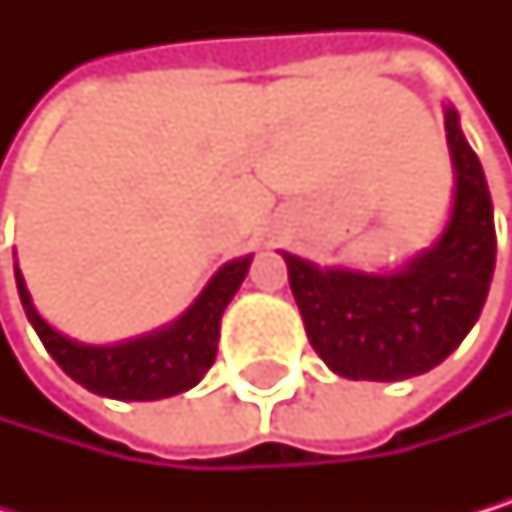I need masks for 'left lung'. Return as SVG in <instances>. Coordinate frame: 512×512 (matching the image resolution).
<instances>
[{"label": "left lung", "mask_w": 512, "mask_h": 512, "mask_svg": "<svg viewBox=\"0 0 512 512\" xmlns=\"http://www.w3.org/2000/svg\"><path fill=\"white\" fill-rule=\"evenodd\" d=\"M455 208L439 242L393 276L319 270L285 254L291 294L322 362L353 381H405L455 350L482 313L495 273V211L458 113L445 110Z\"/></svg>", "instance_id": "1"}]
</instances>
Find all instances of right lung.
<instances>
[{"label": "right lung", "instance_id": "add662e5", "mask_svg": "<svg viewBox=\"0 0 512 512\" xmlns=\"http://www.w3.org/2000/svg\"><path fill=\"white\" fill-rule=\"evenodd\" d=\"M248 264L251 254L221 267L196 298V304L171 328H162L150 334V338H137L119 347H85L57 334L36 313L21 270H14V276L17 291H21V304L39 334V341L76 384L97 396L147 402L184 393L202 381L214 356H218L221 316L233 301V294L239 291Z\"/></svg>", "mask_w": 512, "mask_h": 512}]
</instances>
